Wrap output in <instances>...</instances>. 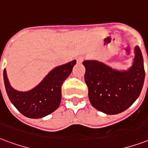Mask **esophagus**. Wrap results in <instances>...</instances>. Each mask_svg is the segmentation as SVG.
Masks as SVG:
<instances>
[{
	"mask_svg": "<svg viewBox=\"0 0 148 148\" xmlns=\"http://www.w3.org/2000/svg\"><path fill=\"white\" fill-rule=\"evenodd\" d=\"M84 57L83 56H78V57L77 58V63H82V62L83 61V60H84Z\"/></svg>",
	"mask_w": 148,
	"mask_h": 148,
	"instance_id": "1",
	"label": "esophagus"
}]
</instances>
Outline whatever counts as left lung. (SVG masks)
Returning a JSON list of instances; mask_svg holds the SVG:
<instances>
[{"mask_svg":"<svg viewBox=\"0 0 148 148\" xmlns=\"http://www.w3.org/2000/svg\"><path fill=\"white\" fill-rule=\"evenodd\" d=\"M134 63L127 71H117L97 60H84V81L92 106L104 113L125 111L137 100L144 85L145 71L141 51L134 49Z\"/></svg>","mask_w":148,"mask_h":148,"instance_id":"1","label":"left lung"}]
</instances>
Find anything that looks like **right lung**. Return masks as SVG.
Listing matches in <instances>:
<instances>
[{
	"label": "right lung",
	"mask_w": 148,
	"mask_h": 148,
	"mask_svg": "<svg viewBox=\"0 0 148 148\" xmlns=\"http://www.w3.org/2000/svg\"><path fill=\"white\" fill-rule=\"evenodd\" d=\"M76 64V60L52 70L43 80L32 90L19 92L9 83L6 70H4V82L7 94L11 103L25 116L39 119L56 110L61 101V86Z\"/></svg>",
	"instance_id": "1"
}]
</instances>
